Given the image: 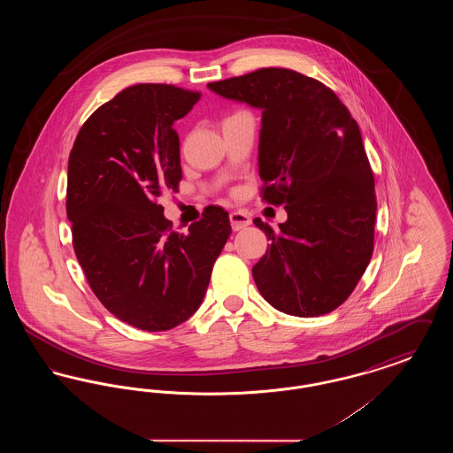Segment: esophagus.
<instances>
[{"instance_id":"esophagus-1","label":"esophagus","mask_w":453,"mask_h":453,"mask_svg":"<svg viewBox=\"0 0 453 453\" xmlns=\"http://www.w3.org/2000/svg\"><path fill=\"white\" fill-rule=\"evenodd\" d=\"M229 220H231V227L234 231H241V229H244V227H248L251 224V219L246 216V214H242V212H231L229 214Z\"/></svg>"}]
</instances>
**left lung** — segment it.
<instances>
[{
  "mask_svg": "<svg viewBox=\"0 0 453 453\" xmlns=\"http://www.w3.org/2000/svg\"><path fill=\"white\" fill-rule=\"evenodd\" d=\"M222 98L261 110L258 168L263 198L287 220L253 266L265 301L285 314L334 311L357 287L373 251L375 181L358 124L321 81L263 67L207 85Z\"/></svg>",
  "mask_w": 453,
  "mask_h": 453,
  "instance_id": "8db88e82",
  "label": "left lung"
}]
</instances>
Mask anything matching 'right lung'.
<instances>
[{
  "instance_id": "add662e5",
  "label": "right lung",
  "mask_w": 453,
  "mask_h": 453,
  "mask_svg": "<svg viewBox=\"0 0 453 453\" xmlns=\"http://www.w3.org/2000/svg\"><path fill=\"white\" fill-rule=\"evenodd\" d=\"M198 98L173 85L126 88L91 113L69 154L65 211L76 258L98 301L142 331L194 316L231 234L220 207L180 234L156 203L165 190H178L173 124Z\"/></svg>"
}]
</instances>
